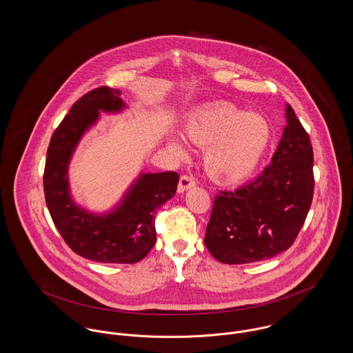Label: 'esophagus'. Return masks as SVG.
I'll return each instance as SVG.
<instances>
[{"label":"esophagus","mask_w":353,"mask_h":353,"mask_svg":"<svg viewBox=\"0 0 353 353\" xmlns=\"http://www.w3.org/2000/svg\"><path fill=\"white\" fill-rule=\"evenodd\" d=\"M196 185V181H194V179L192 177V176H188V174H184V176H181V179H180V183H179V192L180 193H183V192H185L188 189H190V188H193Z\"/></svg>","instance_id":"obj_1"}]
</instances>
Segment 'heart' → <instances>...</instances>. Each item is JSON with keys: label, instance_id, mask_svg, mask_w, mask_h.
Listing matches in <instances>:
<instances>
[{"label": "heart", "instance_id": "1", "mask_svg": "<svg viewBox=\"0 0 353 353\" xmlns=\"http://www.w3.org/2000/svg\"><path fill=\"white\" fill-rule=\"evenodd\" d=\"M184 133L190 143L205 148L208 173L224 184H237L253 174L272 141V126L263 114L225 104L190 112ZM169 146L179 159H187L188 148L179 136L169 139Z\"/></svg>", "mask_w": 353, "mask_h": 353}]
</instances>
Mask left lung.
I'll use <instances>...</instances> for the list:
<instances>
[{
	"label": "left lung",
	"mask_w": 353,
	"mask_h": 353,
	"mask_svg": "<svg viewBox=\"0 0 353 353\" xmlns=\"http://www.w3.org/2000/svg\"><path fill=\"white\" fill-rule=\"evenodd\" d=\"M270 165L244 187L214 197L205 247L224 264H248L290 248L313 197L311 140L290 104Z\"/></svg>",
	"instance_id": "left-lung-1"
}]
</instances>
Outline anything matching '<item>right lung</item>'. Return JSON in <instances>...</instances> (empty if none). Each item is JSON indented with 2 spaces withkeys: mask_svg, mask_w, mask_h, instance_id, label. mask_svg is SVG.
Segmentation results:
<instances>
[{
  "mask_svg": "<svg viewBox=\"0 0 353 353\" xmlns=\"http://www.w3.org/2000/svg\"><path fill=\"white\" fill-rule=\"evenodd\" d=\"M120 96L119 89L101 86L70 108L50 139L43 192L56 228L74 253L99 263L133 264L156 244L154 214L174 196L179 174L141 172L117 205L99 214L76 204L69 185V164L79 143L97 124L100 112L124 110L126 105Z\"/></svg>",
  "mask_w": 353,
  "mask_h": 353,
  "instance_id": "1",
  "label": "right lung"
}]
</instances>
